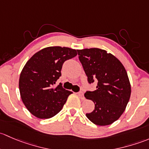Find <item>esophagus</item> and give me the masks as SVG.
I'll use <instances>...</instances> for the list:
<instances>
[{
    "mask_svg": "<svg viewBox=\"0 0 149 149\" xmlns=\"http://www.w3.org/2000/svg\"><path fill=\"white\" fill-rule=\"evenodd\" d=\"M77 94H78V96L80 97L81 100H85V97H84V94L82 92H79V93H78Z\"/></svg>",
    "mask_w": 149,
    "mask_h": 149,
    "instance_id": "obj_1",
    "label": "esophagus"
}]
</instances>
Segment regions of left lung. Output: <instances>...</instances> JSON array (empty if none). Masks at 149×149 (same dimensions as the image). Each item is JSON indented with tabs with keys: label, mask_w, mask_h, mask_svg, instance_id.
Segmentation results:
<instances>
[{
	"label": "left lung",
	"mask_w": 149,
	"mask_h": 149,
	"mask_svg": "<svg viewBox=\"0 0 149 149\" xmlns=\"http://www.w3.org/2000/svg\"><path fill=\"white\" fill-rule=\"evenodd\" d=\"M77 51L89 83L97 80L96 90L85 93V97L95 103V110L86 116L95 125H110L123 113L131 97L126 70L118 59L105 50L91 48Z\"/></svg>",
	"instance_id": "1"
}]
</instances>
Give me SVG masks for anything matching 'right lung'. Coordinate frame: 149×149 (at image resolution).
Here are the masks:
<instances>
[{
	"label": "right lung",
	"instance_id": "add662e5",
	"mask_svg": "<svg viewBox=\"0 0 149 149\" xmlns=\"http://www.w3.org/2000/svg\"><path fill=\"white\" fill-rule=\"evenodd\" d=\"M77 50L68 47H49L33 55L26 63L19 77L21 100L33 116L47 119L57 114L72 94L61 84L62 64L77 56Z\"/></svg>",
	"mask_w": 149,
	"mask_h": 149
}]
</instances>
